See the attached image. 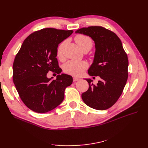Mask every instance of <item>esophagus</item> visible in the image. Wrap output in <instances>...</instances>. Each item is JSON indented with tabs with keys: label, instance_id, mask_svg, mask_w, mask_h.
<instances>
[{
	"label": "esophagus",
	"instance_id": "esophagus-1",
	"mask_svg": "<svg viewBox=\"0 0 148 148\" xmlns=\"http://www.w3.org/2000/svg\"><path fill=\"white\" fill-rule=\"evenodd\" d=\"M73 80L74 82H77V81H78V80H79V78H77V77H74L73 78Z\"/></svg>",
	"mask_w": 148,
	"mask_h": 148
}]
</instances>
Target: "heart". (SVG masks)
Masks as SVG:
<instances>
[{
    "label": "heart",
    "mask_w": 148,
    "mask_h": 148,
    "mask_svg": "<svg viewBox=\"0 0 148 148\" xmlns=\"http://www.w3.org/2000/svg\"><path fill=\"white\" fill-rule=\"evenodd\" d=\"M75 41L78 44V46L82 49H88L89 51L92 48L93 41L92 39L88 36L79 34L75 38ZM66 41H64L59 44L57 48V56L58 57L61 58L63 56L64 49ZM88 66V64L85 61H77V60H69L65 64L64 66V70L65 73L71 75L78 77L82 75L84 71Z\"/></svg>",
    "instance_id": "obj_1"
}]
</instances>
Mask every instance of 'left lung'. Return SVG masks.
<instances>
[{"label":"left lung","mask_w":148,"mask_h":148,"mask_svg":"<svg viewBox=\"0 0 148 148\" xmlns=\"http://www.w3.org/2000/svg\"><path fill=\"white\" fill-rule=\"evenodd\" d=\"M75 33L89 36L95 41V58L88 72L101 78L96 85L91 83V79H86L89 88L82 95V99L92 109L106 110L117 101L126 84L128 77L127 53L116 34L102 26L80 28Z\"/></svg>","instance_id":"1"}]
</instances>
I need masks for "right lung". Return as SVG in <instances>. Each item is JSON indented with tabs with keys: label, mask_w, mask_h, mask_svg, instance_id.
Listing matches in <instances>:
<instances>
[{
	"label": "right lung",
	"mask_w": 148,
	"mask_h": 148,
	"mask_svg": "<svg viewBox=\"0 0 148 148\" xmlns=\"http://www.w3.org/2000/svg\"><path fill=\"white\" fill-rule=\"evenodd\" d=\"M73 30L44 28L26 38L13 64V81L21 101L29 109L46 113L60 105L65 89L73 82L72 77L62 73L48 78L49 71L60 74L57 59L59 44Z\"/></svg>",
	"instance_id": "right-lung-1"
}]
</instances>
